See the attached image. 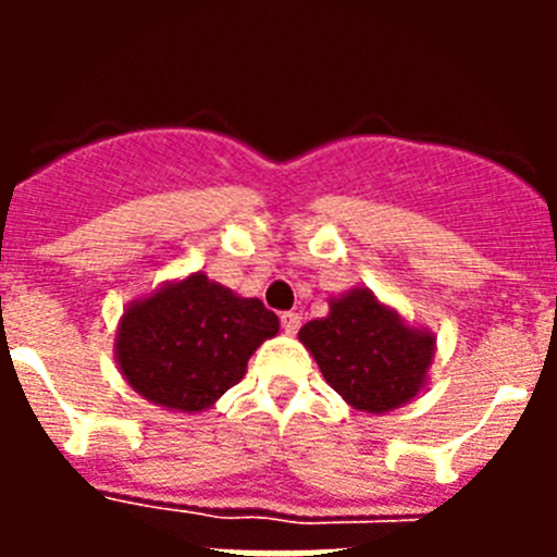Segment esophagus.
Returning <instances> with one entry per match:
<instances>
[{
  "label": "esophagus",
  "mask_w": 557,
  "mask_h": 557,
  "mask_svg": "<svg viewBox=\"0 0 557 557\" xmlns=\"http://www.w3.org/2000/svg\"><path fill=\"white\" fill-rule=\"evenodd\" d=\"M298 326H301V318H298V314L295 312H284L282 314V329L287 334H295L298 332Z\"/></svg>",
  "instance_id": "1"
}]
</instances>
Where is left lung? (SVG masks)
<instances>
[{
	"instance_id": "obj_1",
	"label": "left lung",
	"mask_w": 557,
	"mask_h": 557,
	"mask_svg": "<svg viewBox=\"0 0 557 557\" xmlns=\"http://www.w3.org/2000/svg\"><path fill=\"white\" fill-rule=\"evenodd\" d=\"M298 339L348 407L385 416L430 385L435 334L405 321L368 287L329 298L326 318L304 323Z\"/></svg>"
}]
</instances>
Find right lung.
<instances>
[{"label": "right lung", "instance_id": "1", "mask_svg": "<svg viewBox=\"0 0 557 557\" xmlns=\"http://www.w3.org/2000/svg\"><path fill=\"white\" fill-rule=\"evenodd\" d=\"M278 334L259 298H243L203 270L172 278L125 307L113 339L122 379L150 405L209 410L248 371V359Z\"/></svg>", "mask_w": 557, "mask_h": 557}]
</instances>
